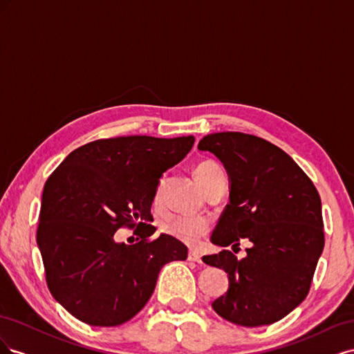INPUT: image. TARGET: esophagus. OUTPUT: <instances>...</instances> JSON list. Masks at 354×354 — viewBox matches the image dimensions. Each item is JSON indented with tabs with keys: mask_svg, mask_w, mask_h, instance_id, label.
<instances>
[{
	"mask_svg": "<svg viewBox=\"0 0 354 354\" xmlns=\"http://www.w3.org/2000/svg\"><path fill=\"white\" fill-rule=\"evenodd\" d=\"M187 260L189 261H195V263H202V257H201V254L198 251H189Z\"/></svg>",
	"mask_w": 354,
	"mask_h": 354,
	"instance_id": "34e87169",
	"label": "esophagus"
}]
</instances>
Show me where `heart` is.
<instances>
[{"label":"heart","mask_w":354,"mask_h":354,"mask_svg":"<svg viewBox=\"0 0 354 354\" xmlns=\"http://www.w3.org/2000/svg\"><path fill=\"white\" fill-rule=\"evenodd\" d=\"M194 174L203 192L224 176L223 169L214 160L209 159L196 164V167L194 168ZM155 202H159V190L155 195ZM162 229L173 239H177L178 242H183L189 246H196L208 234L209 221L205 217L178 216L168 220Z\"/></svg>","instance_id":"b5f03b06"}]
</instances>
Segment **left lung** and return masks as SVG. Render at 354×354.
<instances>
[{
    "instance_id": "obj_1",
    "label": "left lung",
    "mask_w": 354,
    "mask_h": 354,
    "mask_svg": "<svg viewBox=\"0 0 354 354\" xmlns=\"http://www.w3.org/2000/svg\"><path fill=\"white\" fill-rule=\"evenodd\" d=\"M198 149L221 160L230 183L211 242L233 251L242 239L252 243L242 260L227 250L203 255L229 276L227 292L212 308L241 326L274 324L304 301L312 285L325 245L320 196L295 160L264 138L214 133Z\"/></svg>"
}]
</instances>
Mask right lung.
Instances as JSON below:
<instances>
[{
	"label": "right lung",
	"instance_id": "1",
	"mask_svg": "<svg viewBox=\"0 0 354 354\" xmlns=\"http://www.w3.org/2000/svg\"><path fill=\"white\" fill-rule=\"evenodd\" d=\"M194 143V136L102 138L75 149L48 177L37 243L51 295L81 322L125 324L149 301L160 269L187 259L186 245L168 234L149 238L159 178ZM122 225L141 241L116 243Z\"/></svg>",
	"mask_w": 354,
	"mask_h": 354
}]
</instances>
